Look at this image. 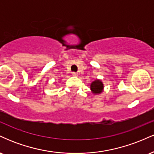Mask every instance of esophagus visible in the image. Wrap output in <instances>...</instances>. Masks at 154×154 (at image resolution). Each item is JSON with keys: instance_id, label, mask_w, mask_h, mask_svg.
<instances>
[{"instance_id": "1", "label": "esophagus", "mask_w": 154, "mask_h": 154, "mask_svg": "<svg viewBox=\"0 0 154 154\" xmlns=\"http://www.w3.org/2000/svg\"><path fill=\"white\" fill-rule=\"evenodd\" d=\"M72 76L77 77V76H78V73H77V72H72Z\"/></svg>"}]
</instances>
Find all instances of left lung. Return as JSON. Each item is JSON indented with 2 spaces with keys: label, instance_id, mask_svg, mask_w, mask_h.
I'll return each mask as SVG.
<instances>
[{
  "label": "left lung",
  "instance_id": "left-lung-1",
  "mask_svg": "<svg viewBox=\"0 0 154 154\" xmlns=\"http://www.w3.org/2000/svg\"><path fill=\"white\" fill-rule=\"evenodd\" d=\"M91 89L94 94H99L103 91V84L100 80L96 79L91 83Z\"/></svg>",
  "mask_w": 154,
  "mask_h": 154
}]
</instances>
